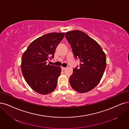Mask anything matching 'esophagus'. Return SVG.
Instances as JSON below:
<instances>
[{"mask_svg": "<svg viewBox=\"0 0 129 129\" xmlns=\"http://www.w3.org/2000/svg\"><path fill=\"white\" fill-rule=\"evenodd\" d=\"M61 70H63V71L64 70H65V69H66V68H64V67H61Z\"/></svg>", "mask_w": 129, "mask_h": 129, "instance_id": "34e87169", "label": "esophagus"}]
</instances>
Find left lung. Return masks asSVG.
<instances>
[{"label":"left lung","instance_id":"1","mask_svg":"<svg viewBox=\"0 0 129 129\" xmlns=\"http://www.w3.org/2000/svg\"><path fill=\"white\" fill-rule=\"evenodd\" d=\"M65 37L72 48L74 56L80 59V66L73 69L70 77L72 88L80 93L88 92L96 87L106 67L105 52L98 43L84 32L71 31Z\"/></svg>","mask_w":129,"mask_h":129}]
</instances>
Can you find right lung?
<instances>
[{
  "mask_svg": "<svg viewBox=\"0 0 129 129\" xmlns=\"http://www.w3.org/2000/svg\"><path fill=\"white\" fill-rule=\"evenodd\" d=\"M65 33H49L32 41L24 52L21 70L28 85L42 94L55 89L61 68L47 64L46 61L54 57L57 46L63 39Z\"/></svg>",
  "mask_w": 129,
  "mask_h": 129,
  "instance_id": "obj_1",
  "label": "right lung"
}]
</instances>
